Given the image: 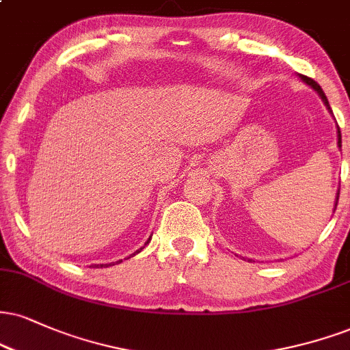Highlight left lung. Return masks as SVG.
<instances>
[{
	"label": "left lung",
	"instance_id": "1",
	"mask_svg": "<svg viewBox=\"0 0 350 350\" xmlns=\"http://www.w3.org/2000/svg\"><path fill=\"white\" fill-rule=\"evenodd\" d=\"M300 78H301L303 81H305L306 84H310V86L313 88V90L318 92V94H319V98L323 99L324 106H326V107H327V111H329V112L332 113L331 107H329V100H327L326 94H324V92H323L321 86H319V84H318L317 81H314V79H311V78H308V77H303V75H300ZM340 143H342V142H340V130H339V127H338V146H339V148H340V146H342V145H340ZM338 200H339V191H338V196H336V205H338ZM336 205H334V210H336Z\"/></svg>",
	"mask_w": 350,
	"mask_h": 350
}]
</instances>
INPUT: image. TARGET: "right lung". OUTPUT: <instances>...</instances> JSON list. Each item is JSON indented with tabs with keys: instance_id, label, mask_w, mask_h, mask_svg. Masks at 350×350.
<instances>
[{
	"instance_id": "add662e5",
	"label": "right lung",
	"mask_w": 350,
	"mask_h": 350,
	"mask_svg": "<svg viewBox=\"0 0 350 350\" xmlns=\"http://www.w3.org/2000/svg\"><path fill=\"white\" fill-rule=\"evenodd\" d=\"M150 239H151V238H150ZM150 239H148V241H150ZM148 241H146V243H148ZM140 251H142V247H140ZM140 251H137V252H140ZM137 252H133L132 256L137 254ZM119 262H122V259H120V260H117V264H119ZM109 266H111V264H100L99 267H109ZM112 266H113V262H112ZM96 267H98V266H96Z\"/></svg>"
}]
</instances>
